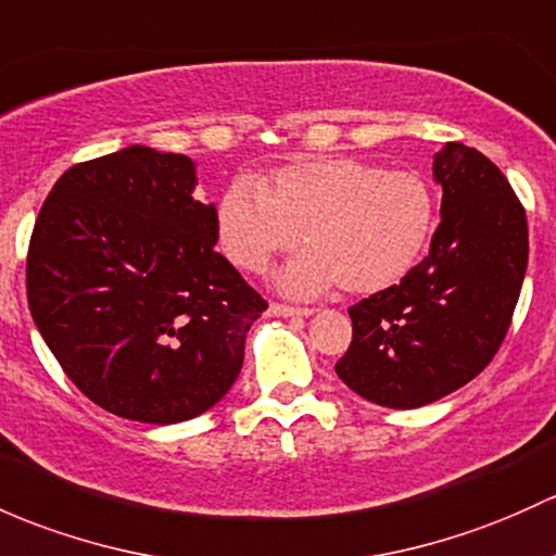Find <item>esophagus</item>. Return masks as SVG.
<instances>
[{"label":"esophagus","mask_w":556,"mask_h":556,"mask_svg":"<svg viewBox=\"0 0 556 556\" xmlns=\"http://www.w3.org/2000/svg\"><path fill=\"white\" fill-rule=\"evenodd\" d=\"M270 315H276V318H309V315H313V309L291 307V304H270Z\"/></svg>","instance_id":"esophagus-1"}]
</instances>
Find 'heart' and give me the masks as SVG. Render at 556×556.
<instances>
[{"mask_svg": "<svg viewBox=\"0 0 556 556\" xmlns=\"http://www.w3.org/2000/svg\"><path fill=\"white\" fill-rule=\"evenodd\" d=\"M214 225L225 256L249 273L265 270L300 238L307 252L278 276L286 294L315 296L333 286L374 294L419 262L432 236L434 199L416 172L309 159L262 182L232 180Z\"/></svg>", "mask_w": 556, "mask_h": 556, "instance_id": "heart-1", "label": "heart"}]
</instances>
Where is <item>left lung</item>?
<instances>
[{"mask_svg":"<svg viewBox=\"0 0 556 556\" xmlns=\"http://www.w3.org/2000/svg\"><path fill=\"white\" fill-rule=\"evenodd\" d=\"M443 188L429 254L352 304L337 374L384 408H419L475 379L504 342L528 270V219L504 172L464 142L434 153Z\"/></svg>","mask_w":556,"mask_h":556,"instance_id":"1","label":"left lung"}]
</instances>
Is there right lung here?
<instances>
[{
	"instance_id": "obj_1",
	"label": "right lung",
	"mask_w": 556,
	"mask_h": 556,
	"mask_svg": "<svg viewBox=\"0 0 556 556\" xmlns=\"http://www.w3.org/2000/svg\"><path fill=\"white\" fill-rule=\"evenodd\" d=\"M195 164L129 146L71 166L34 225L31 318L68 379L100 408L177 424L219 403L267 302L217 243V208L193 199Z\"/></svg>"
}]
</instances>
